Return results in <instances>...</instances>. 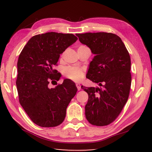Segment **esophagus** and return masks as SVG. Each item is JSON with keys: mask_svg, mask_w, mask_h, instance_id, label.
<instances>
[{"mask_svg": "<svg viewBox=\"0 0 152 152\" xmlns=\"http://www.w3.org/2000/svg\"><path fill=\"white\" fill-rule=\"evenodd\" d=\"M76 87H77V88H78V91H80V90L81 89L80 84V83H76Z\"/></svg>", "mask_w": 152, "mask_h": 152, "instance_id": "esophagus-1", "label": "esophagus"}]
</instances>
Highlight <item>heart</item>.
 <instances>
[{
	"instance_id": "b5f03b06",
	"label": "heart",
	"mask_w": 152,
	"mask_h": 152,
	"mask_svg": "<svg viewBox=\"0 0 152 152\" xmlns=\"http://www.w3.org/2000/svg\"><path fill=\"white\" fill-rule=\"evenodd\" d=\"M64 74L67 78L75 81L79 80L83 75L82 69L76 67H68L64 70Z\"/></svg>"
}]
</instances>
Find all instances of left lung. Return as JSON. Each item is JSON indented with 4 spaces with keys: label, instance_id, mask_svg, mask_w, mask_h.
Wrapping results in <instances>:
<instances>
[{
    "label": "left lung",
    "instance_id": "obj_1",
    "mask_svg": "<svg viewBox=\"0 0 152 152\" xmlns=\"http://www.w3.org/2000/svg\"><path fill=\"white\" fill-rule=\"evenodd\" d=\"M79 41L94 54L86 78L102 87L81 88L88 94L86 119L104 126L116 119L127 101L132 84L131 58L121 38L110 33L76 34Z\"/></svg>",
    "mask_w": 152,
    "mask_h": 152
}]
</instances>
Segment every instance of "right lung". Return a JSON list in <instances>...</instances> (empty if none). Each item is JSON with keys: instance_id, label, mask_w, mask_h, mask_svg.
I'll return each instance as SVG.
<instances>
[{"instance_id": "obj_1", "label": "right lung", "mask_w": 152, "mask_h": 152, "mask_svg": "<svg viewBox=\"0 0 152 152\" xmlns=\"http://www.w3.org/2000/svg\"><path fill=\"white\" fill-rule=\"evenodd\" d=\"M78 38L72 33L48 32L32 37L19 56L16 85L19 102L36 125L53 127L60 125L66 109L77 92L69 79L50 88V82L59 80L54 70L60 55Z\"/></svg>"}]
</instances>
